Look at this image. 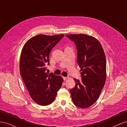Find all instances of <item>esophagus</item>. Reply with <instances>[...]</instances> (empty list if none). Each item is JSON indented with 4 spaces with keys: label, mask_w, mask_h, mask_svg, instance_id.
Segmentation results:
<instances>
[{
    "label": "esophagus",
    "mask_w": 127,
    "mask_h": 127,
    "mask_svg": "<svg viewBox=\"0 0 127 127\" xmlns=\"http://www.w3.org/2000/svg\"><path fill=\"white\" fill-rule=\"evenodd\" d=\"M63 79H64V80H66L67 78H68V77H63Z\"/></svg>",
    "instance_id": "esophagus-1"
}]
</instances>
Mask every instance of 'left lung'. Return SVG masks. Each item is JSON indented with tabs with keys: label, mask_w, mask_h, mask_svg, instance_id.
Instances as JSON below:
<instances>
[{
	"label": "left lung",
	"mask_w": 127,
	"mask_h": 127,
	"mask_svg": "<svg viewBox=\"0 0 127 127\" xmlns=\"http://www.w3.org/2000/svg\"><path fill=\"white\" fill-rule=\"evenodd\" d=\"M66 36L74 41L77 51V64L82 79L74 78L75 86L70 90L72 101L80 108H86L96 101L106 77V58L99 42L84 34Z\"/></svg>",
	"instance_id": "8db88e82"
}]
</instances>
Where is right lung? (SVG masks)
<instances>
[{"label":"right lung","instance_id":"1","mask_svg":"<svg viewBox=\"0 0 127 127\" xmlns=\"http://www.w3.org/2000/svg\"><path fill=\"white\" fill-rule=\"evenodd\" d=\"M64 34H40L27 41L22 49L20 73L30 96L38 104L45 106L55 101L64 80L60 76L46 72L50 52Z\"/></svg>","mask_w":127,"mask_h":127}]
</instances>
